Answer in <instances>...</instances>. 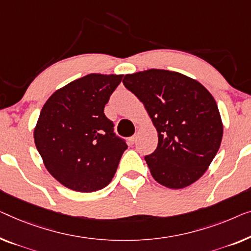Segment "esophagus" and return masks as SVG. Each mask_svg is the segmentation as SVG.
<instances>
[{
    "instance_id": "esophagus-1",
    "label": "esophagus",
    "mask_w": 251,
    "mask_h": 251,
    "mask_svg": "<svg viewBox=\"0 0 251 251\" xmlns=\"http://www.w3.org/2000/svg\"><path fill=\"white\" fill-rule=\"evenodd\" d=\"M129 141H130V144H134V143H136V141H137V134L134 133L132 137H130V138H129Z\"/></svg>"
}]
</instances>
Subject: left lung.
Returning <instances> with one entry per match:
<instances>
[{"label":"left lung","mask_w":251,"mask_h":251,"mask_svg":"<svg viewBox=\"0 0 251 251\" xmlns=\"http://www.w3.org/2000/svg\"><path fill=\"white\" fill-rule=\"evenodd\" d=\"M123 85L143 101L157 130V148L145 156L152 177L171 189L197 181L222 141L214 97L197 80L158 69L126 75Z\"/></svg>","instance_id":"left-lung-1"}]
</instances>
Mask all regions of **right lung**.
<instances>
[{
  "mask_svg": "<svg viewBox=\"0 0 251 251\" xmlns=\"http://www.w3.org/2000/svg\"><path fill=\"white\" fill-rule=\"evenodd\" d=\"M122 75L92 74L68 83L47 100L34 138L45 168L71 190L106 187L128 146L104 114Z\"/></svg>",
  "mask_w": 251,
  "mask_h": 251,
  "instance_id": "1",
  "label": "right lung"
}]
</instances>
